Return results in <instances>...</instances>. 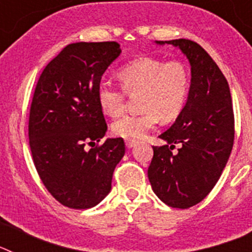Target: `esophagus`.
Instances as JSON below:
<instances>
[{"label":"esophagus","mask_w":252,"mask_h":252,"mask_svg":"<svg viewBox=\"0 0 252 252\" xmlns=\"http://www.w3.org/2000/svg\"><path fill=\"white\" fill-rule=\"evenodd\" d=\"M136 142H137L136 140H133V139H126V140H125V144H126V148H127V149L133 148Z\"/></svg>","instance_id":"esophagus-1"}]
</instances>
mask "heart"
I'll return each mask as SVG.
<instances>
[{"instance_id": "obj_1", "label": "heart", "mask_w": 252, "mask_h": 252, "mask_svg": "<svg viewBox=\"0 0 252 252\" xmlns=\"http://www.w3.org/2000/svg\"><path fill=\"white\" fill-rule=\"evenodd\" d=\"M119 78L122 88L103 81L97 90L101 110L108 116L124 111L128 95H137L139 113L122 115L112 122L111 130L125 139H140L157 126L173 122L183 112L190 86L186 64L179 60L165 62L153 57L133 59L121 66Z\"/></svg>"}]
</instances>
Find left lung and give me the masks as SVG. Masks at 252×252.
<instances>
[{"mask_svg": "<svg viewBox=\"0 0 252 252\" xmlns=\"http://www.w3.org/2000/svg\"><path fill=\"white\" fill-rule=\"evenodd\" d=\"M165 43L187 55L192 82L183 112L159 136L168 144L153 146L148 177L164 203L186 209L203 201L221 177L232 150L235 117L227 79L208 53L188 39ZM175 143L178 153L171 151Z\"/></svg>", "mask_w": 252, "mask_h": 252, "instance_id": "left-lung-1", "label": "left lung"}]
</instances>
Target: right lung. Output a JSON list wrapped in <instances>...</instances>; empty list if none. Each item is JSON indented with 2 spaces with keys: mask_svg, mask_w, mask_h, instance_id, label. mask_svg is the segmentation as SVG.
I'll use <instances>...</instances> for the list:
<instances>
[{
  "mask_svg": "<svg viewBox=\"0 0 252 252\" xmlns=\"http://www.w3.org/2000/svg\"><path fill=\"white\" fill-rule=\"evenodd\" d=\"M120 53L116 41L69 44L35 87L29 116L32 161L48 192L69 208L98 204L110 193L113 170L125 155L122 137L98 144L107 124L97 90Z\"/></svg>",
  "mask_w": 252,
  "mask_h": 252,
  "instance_id": "1",
  "label": "right lung"
}]
</instances>
